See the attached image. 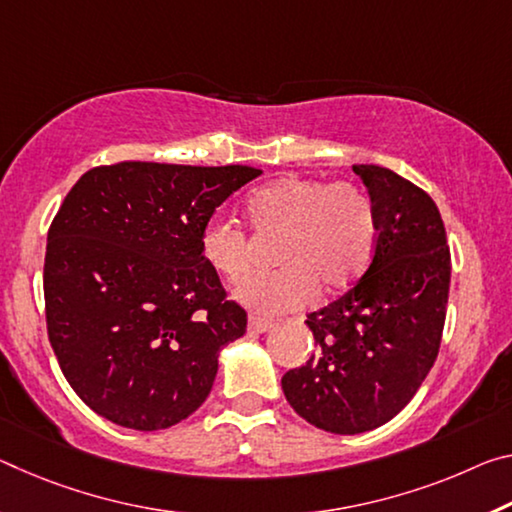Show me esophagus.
Here are the masks:
<instances>
[{
	"instance_id": "esophagus-1",
	"label": "esophagus",
	"mask_w": 512,
	"mask_h": 512,
	"mask_svg": "<svg viewBox=\"0 0 512 512\" xmlns=\"http://www.w3.org/2000/svg\"><path fill=\"white\" fill-rule=\"evenodd\" d=\"M271 328H273V321L259 319V316H250V319H248V330L257 332V335H262V332H269Z\"/></svg>"
}]
</instances>
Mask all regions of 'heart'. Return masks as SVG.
<instances>
[{
    "mask_svg": "<svg viewBox=\"0 0 512 512\" xmlns=\"http://www.w3.org/2000/svg\"><path fill=\"white\" fill-rule=\"evenodd\" d=\"M257 232L280 237V271L253 275L234 298L259 314H285L310 303L316 287L344 289L371 264L378 241L376 209L358 184L280 177L246 200ZM200 255L227 280L248 273V237L230 218H209L200 232Z\"/></svg>",
    "mask_w": 512,
    "mask_h": 512,
    "instance_id": "heart-1",
    "label": "heart"
}]
</instances>
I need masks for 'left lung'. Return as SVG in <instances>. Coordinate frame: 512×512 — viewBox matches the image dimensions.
Returning <instances> with one entry per match:
<instances>
[{"label":"left lung","instance_id":"obj_1","mask_svg":"<svg viewBox=\"0 0 512 512\" xmlns=\"http://www.w3.org/2000/svg\"><path fill=\"white\" fill-rule=\"evenodd\" d=\"M376 209L378 241L362 278L307 314L316 351L282 392L321 431L358 435L410 403L442 342L451 255L440 209L394 170L353 166Z\"/></svg>","mask_w":512,"mask_h":512}]
</instances>
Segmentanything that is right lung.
<instances>
[{
	"instance_id": "1",
	"label": "right lung",
	"mask_w": 512,
	"mask_h": 512,
	"mask_svg": "<svg viewBox=\"0 0 512 512\" xmlns=\"http://www.w3.org/2000/svg\"><path fill=\"white\" fill-rule=\"evenodd\" d=\"M259 175L120 161L70 189L47 232V335L70 387L100 417L159 431L205 403L246 312L225 300L200 232Z\"/></svg>"
}]
</instances>
